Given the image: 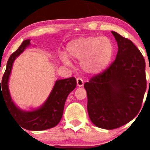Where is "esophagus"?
Segmentation results:
<instances>
[{"label":"esophagus","instance_id":"34e87169","mask_svg":"<svg viewBox=\"0 0 150 150\" xmlns=\"http://www.w3.org/2000/svg\"><path fill=\"white\" fill-rule=\"evenodd\" d=\"M84 85V81L82 80V78H80V77H78V78H77V87H82Z\"/></svg>","mask_w":150,"mask_h":150}]
</instances>
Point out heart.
Returning <instances> with one entry per match:
<instances>
[{
  "mask_svg": "<svg viewBox=\"0 0 150 150\" xmlns=\"http://www.w3.org/2000/svg\"><path fill=\"white\" fill-rule=\"evenodd\" d=\"M66 51L68 54L62 53L60 55L63 63L72 65L70 56L80 61V68L86 73L97 75L104 71L111 63L114 49L108 38L90 36L70 41L67 44Z\"/></svg>",
  "mask_w": 150,
  "mask_h": 150,
  "instance_id": "1",
  "label": "heart"
}]
</instances>
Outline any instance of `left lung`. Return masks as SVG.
<instances>
[{"label":"left lung","mask_w":150,"mask_h":150,"mask_svg":"<svg viewBox=\"0 0 150 150\" xmlns=\"http://www.w3.org/2000/svg\"><path fill=\"white\" fill-rule=\"evenodd\" d=\"M118 44L116 60L84 87L93 124L112 130L126 124L140 111L147 88L145 61L131 41L111 31Z\"/></svg>","instance_id":"8db88e82"}]
</instances>
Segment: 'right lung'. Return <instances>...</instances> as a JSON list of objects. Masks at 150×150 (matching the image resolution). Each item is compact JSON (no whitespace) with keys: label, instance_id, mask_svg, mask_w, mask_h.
<instances>
[{"label":"right lung","instance_id":"obj_1","mask_svg":"<svg viewBox=\"0 0 150 150\" xmlns=\"http://www.w3.org/2000/svg\"><path fill=\"white\" fill-rule=\"evenodd\" d=\"M30 45V39L25 40L10 56L1 82L0 80V101L2 98L13 118L23 128L28 130H44L58 124L63 116L67 97L75 88L77 82L75 77L57 80L45 102L39 108L25 111L17 106L10 95L8 82L15 59Z\"/></svg>","mask_w":150,"mask_h":150}]
</instances>
